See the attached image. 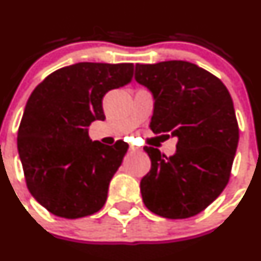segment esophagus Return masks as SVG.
<instances>
[{"label":"esophagus","instance_id":"esophagus-1","mask_svg":"<svg viewBox=\"0 0 261 261\" xmlns=\"http://www.w3.org/2000/svg\"><path fill=\"white\" fill-rule=\"evenodd\" d=\"M130 150H131V151H133V152H138V151H140V147H138V146H134V145H131L130 146Z\"/></svg>","mask_w":261,"mask_h":261}]
</instances>
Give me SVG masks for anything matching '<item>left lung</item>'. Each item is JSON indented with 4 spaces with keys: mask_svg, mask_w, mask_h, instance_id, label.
<instances>
[{
    "mask_svg": "<svg viewBox=\"0 0 261 261\" xmlns=\"http://www.w3.org/2000/svg\"><path fill=\"white\" fill-rule=\"evenodd\" d=\"M135 80L154 97L150 128L178 138L172 156L145 146L151 169L140 181L143 201L165 218H188L210 206L227 186L239 125L227 88L183 60L136 64Z\"/></svg>",
    "mask_w": 261,
    "mask_h": 261,
    "instance_id": "obj_1",
    "label": "left lung"
}]
</instances>
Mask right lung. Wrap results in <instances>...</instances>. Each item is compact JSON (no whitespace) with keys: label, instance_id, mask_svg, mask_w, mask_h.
Returning <instances> with one entry per match:
<instances>
[{"label":"right lung","instance_id":"obj_1","mask_svg":"<svg viewBox=\"0 0 261 261\" xmlns=\"http://www.w3.org/2000/svg\"><path fill=\"white\" fill-rule=\"evenodd\" d=\"M133 73V63H77L49 74L28 99L18 155L29 191L53 215L80 218L103 207L128 145L92 141L88 126L106 118L103 96Z\"/></svg>","mask_w":261,"mask_h":261}]
</instances>
